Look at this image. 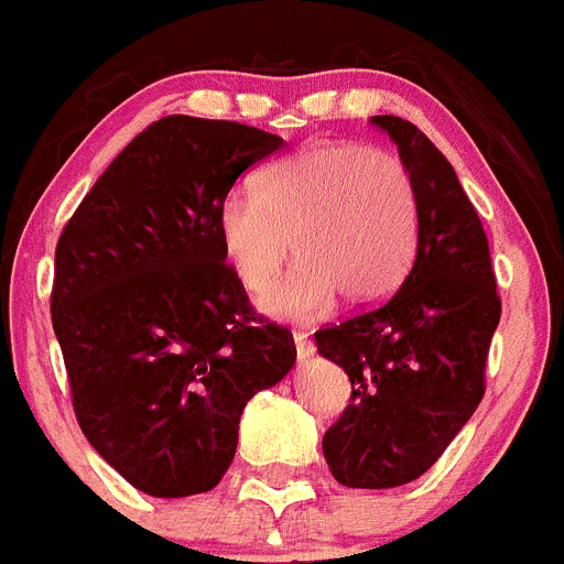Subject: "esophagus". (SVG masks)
<instances>
[{
	"mask_svg": "<svg viewBox=\"0 0 564 564\" xmlns=\"http://www.w3.org/2000/svg\"><path fill=\"white\" fill-rule=\"evenodd\" d=\"M294 348H297V359H301V362H308V359L314 357V345L312 339H308V334L294 332Z\"/></svg>",
	"mask_w": 564,
	"mask_h": 564,
	"instance_id": "esophagus-1",
	"label": "esophagus"
}]
</instances>
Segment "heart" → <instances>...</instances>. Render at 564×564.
Listing matches in <instances>:
<instances>
[{"label": "heart", "mask_w": 564, "mask_h": 564, "mask_svg": "<svg viewBox=\"0 0 564 564\" xmlns=\"http://www.w3.org/2000/svg\"><path fill=\"white\" fill-rule=\"evenodd\" d=\"M216 236L250 292L275 283L292 241L301 263L263 294L261 308L308 323L326 317L339 292L365 306L399 286L419 241V196L399 156L362 143H314L263 171L256 196L227 194Z\"/></svg>", "instance_id": "b5f03b06"}]
</instances>
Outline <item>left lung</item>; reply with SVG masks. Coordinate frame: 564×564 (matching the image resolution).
I'll use <instances>...</instances> for the list:
<instances>
[{
	"label": "left lung",
	"instance_id": "left-lung-1",
	"mask_svg": "<svg viewBox=\"0 0 564 564\" xmlns=\"http://www.w3.org/2000/svg\"><path fill=\"white\" fill-rule=\"evenodd\" d=\"M370 123L399 145L413 176V270L377 308L319 328L314 345L351 379V404L323 435L334 480L393 489L421 478L484 399L500 297L484 225L453 165L408 120Z\"/></svg>",
	"mask_w": 564,
	"mask_h": 564
}]
</instances>
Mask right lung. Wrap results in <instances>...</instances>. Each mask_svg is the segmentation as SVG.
<instances>
[{"label": "right lung", "instance_id": "1", "mask_svg": "<svg viewBox=\"0 0 564 564\" xmlns=\"http://www.w3.org/2000/svg\"><path fill=\"white\" fill-rule=\"evenodd\" d=\"M283 137L171 115L137 134L55 247L53 328L86 441L151 497L210 491L238 421L292 370L294 339L252 314L216 210Z\"/></svg>", "mask_w": 564, "mask_h": 564}]
</instances>
